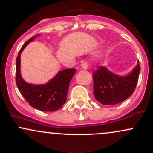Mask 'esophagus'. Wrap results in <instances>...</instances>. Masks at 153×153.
I'll return each mask as SVG.
<instances>
[{"label":"esophagus","mask_w":153,"mask_h":153,"mask_svg":"<svg viewBox=\"0 0 153 153\" xmlns=\"http://www.w3.org/2000/svg\"><path fill=\"white\" fill-rule=\"evenodd\" d=\"M80 67H81V68L82 69H83V70H87V68H88V64L86 62H82L81 63V65H80Z\"/></svg>","instance_id":"34e87169"}]
</instances>
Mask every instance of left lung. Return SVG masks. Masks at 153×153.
<instances>
[{
  "mask_svg": "<svg viewBox=\"0 0 153 153\" xmlns=\"http://www.w3.org/2000/svg\"><path fill=\"white\" fill-rule=\"evenodd\" d=\"M140 73L139 61L132 71L125 75L115 74L105 66H98L93 75L95 99L106 106L125 101L134 92Z\"/></svg>",
  "mask_w": 153,
  "mask_h": 153,
  "instance_id": "left-lung-1",
  "label": "left lung"
}]
</instances>
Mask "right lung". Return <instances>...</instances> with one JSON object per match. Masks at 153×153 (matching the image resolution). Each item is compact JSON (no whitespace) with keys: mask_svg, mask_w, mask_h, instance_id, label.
Here are the masks:
<instances>
[{"mask_svg":"<svg viewBox=\"0 0 153 153\" xmlns=\"http://www.w3.org/2000/svg\"><path fill=\"white\" fill-rule=\"evenodd\" d=\"M39 36L40 34L29 39L19 51L16 63V82L20 93L31 106L42 111H55L66 102L70 82L76 70L71 68L59 71L45 84L34 85L26 82L21 74V54Z\"/></svg>","mask_w":153,"mask_h":153,"instance_id":"right-lung-1","label":"right lung"}]
</instances>
